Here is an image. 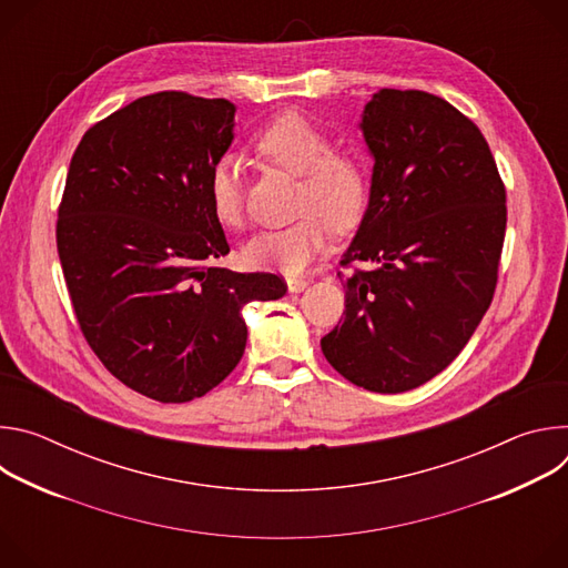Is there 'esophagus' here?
Instances as JSON below:
<instances>
[{"label": "esophagus", "mask_w": 568, "mask_h": 568, "mask_svg": "<svg viewBox=\"0 0 568 568\" xmlns=\"http://www.w3.org/2000/svg\"><path fill=\"white\" fill-rule=\"evenodd\" d=\"M307 287V278L303 276H287V290L290 292H301Z\"/></svg>", "instance_id": "1"}]
</instances>
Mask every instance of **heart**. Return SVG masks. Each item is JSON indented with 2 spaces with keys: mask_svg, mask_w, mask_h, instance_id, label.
Listing matches in <instances>:
<instances>
[{
  "mask_svg": "<svg viewBox=\"0 0 568 568\" xmlns=\"http://www.w3.org/2000/svg\"><path fill=\"white\" fill-rule=\"evenodd\" d=\"M252 152L265 166L298 178V220L247 242L242 256L252 267L301 272L326 252L333 229L344 233L362 222L371 197L368 169L357 152L335 148L326 130L296 112H283L254 134ZM206 197L220 226H245V184L231 159L211 166Z\"/></svg>",
  "mask_w": 568,
  "mask_h": 568,
  "instance_id": "b5f03b06",
  "label": "heart"
}]
</instances>
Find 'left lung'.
Instances as JSON below:
<instances>
[{"instance_id":"obj_1","label":"left lung","mask_w":568,"mask_h":568,"mask_svg":"<svg viewBox=\"0 0 568 568\" xmlns=\"http://www.w3.org/2000/svg\"><path fill=\"white\" fill-rule=\"evenodd\" d=\"M362 130L375 156L371 202L339 261L346 316L321 351L348 382L402 393L445 371L488 312L506 184L476 123L429 92H375Z\"/></svg>"}]
</instances>
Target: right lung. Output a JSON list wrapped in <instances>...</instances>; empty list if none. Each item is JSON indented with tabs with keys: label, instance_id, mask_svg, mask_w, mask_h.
I'll return each mask as SVG.
<instances>
[{
	"label": "right lung",
	"instance_id": "1",
	"mask_svg": "<svg viewBox=\"0 0 568 568\" xmlns=\"http://www.w3.org/2000/svg\"><path fill=\"white\" fill-rule=\"evenodd\" d=\"M233 103L189 92L132 101L80 139L55 245L85 342L132 390L189 402L215 388L247 344L242 307L287 292L281 274H237L206 180L233 139Z\"/></svg>",
	"mask_w": 568,
	"mask_h": 568
}]
</instances>
